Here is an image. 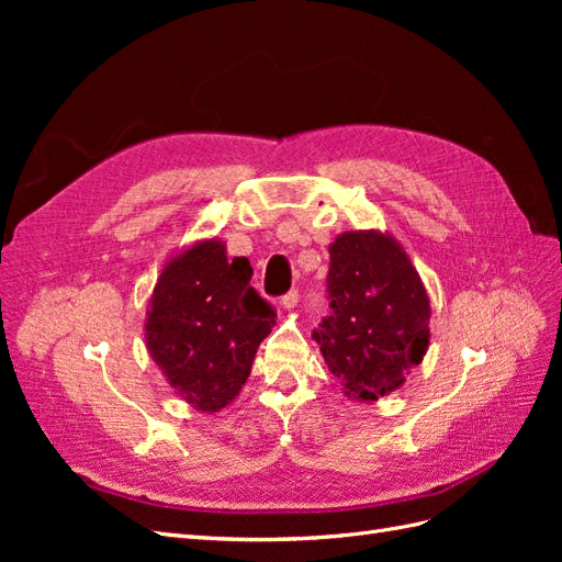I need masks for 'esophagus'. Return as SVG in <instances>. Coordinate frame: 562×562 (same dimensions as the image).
<instances>
[{"label": "esophagus", "mask_w": 562, "mask_h": 562, "mask_svg": "<svg viewBox=\"0 0 562 562\" xmlns=\"http://www.w3.org/2000/svg\"><path fill=\"white\" fill-rule=\"evenodd\" d=\"M297 302H300V293H297V291H291V293H285V295L281 297V307H283L285 312H291V310L297 307Z\"/></svg>", "instance_id": "esophagus-1"}]
</instances>
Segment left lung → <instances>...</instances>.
<instances>
[{
	"label": "left lung",
	"mask_w": 562,
	"mask_h": 562,
	"mask_svg": "<svg viewBox=\"0 0 562 562\" xmlns=\"http://www.w3.org/2000/svg\"><path fill=\"white\" fill-rule=\"evenodd\" d=\"M333 314L314 333L345 396L372 403L405 384L429 349L431 300L405 248L380 229L337 234L330 244Z\"/></svg>",
	"instance_id": "left-lung-1"
}]
</instances>
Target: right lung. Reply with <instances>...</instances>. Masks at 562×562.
<instances>
[{"label": "right lung", "mask_w": 562, "mask_h": 562, "mask_svg": "<svg viewBox=\"0 0 562 562\" xmlns=\"http://www.w3.org/2000/svg\"><path fill=\"white\" fill-rule=\"evenodd\" d=\"M246 258L199 239L161 267L145 312V345L176 396L196 413L227 407L250 375L274 312L250 285Z\"/></svg>", "instance_id": "1"}]
</instances>
